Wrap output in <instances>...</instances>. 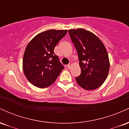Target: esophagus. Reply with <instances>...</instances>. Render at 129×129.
Wrapping results in <instances>:
<instances>
[{
    "instance_id": "esophagus-1",
    "label": "esophagus",
    "mask_w": 129,
    "mask_h": 129,
    "mask_svg": "<svg viewBox=\"0 0 129 129\" xmlns=\"http://www.w3.org/2000/svg\"><path fill=\"white\" fill-rule=\"evenodd\" d=\"M72 62H70L69 64L67 65V68H68V69H70V67H71V66H72Z\"/></svg>"
}]
</instances>
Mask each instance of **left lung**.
Returning <instances> with one entry per match:
<instances>
[{
	"mask_svg": "<svg viewBox=\"0 0 129 129\" xmlns=\"http://www.w3.org/2000/svg\"><path fill=\"white\" fill-rule=\"evenodd\" d=\"M69 33L78 52L81 73L76 77L79 86L95 90L107 79L110 62L106 47L93 33L85 29H69Z\"/></svg>",
	"mask_w": 129,
	"mask_h": 129,
	"instance_id": "left-lung-1",
	"label": "left lung"
}]
</instances>
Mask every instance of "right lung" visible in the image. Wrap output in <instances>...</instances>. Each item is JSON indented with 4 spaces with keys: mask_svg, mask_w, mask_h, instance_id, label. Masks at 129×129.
Here are the masks:
<instances>
[{
    "mask_svg": "<svg viewBox=\"0 0 129 129\" xmlns=\"http://www.w3.org/2000/svg\"><path fill=\"white\" fill-rule=\"evenodd\" d=\"M67 33V29L43 31L33 38L26 46L23 70L26 79L33 85L41 88L49 87L64 69L54 49Z\"/></svg>",
    "mask_w": 129,
    "mask_h": 129,
    "instance_id": "add662e5",
    "label": "right lung"
}]
</instances>
